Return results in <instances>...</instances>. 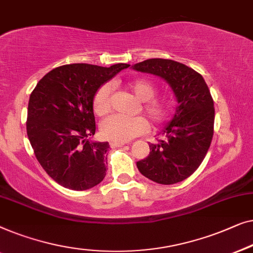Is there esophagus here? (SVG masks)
I'll return each instance as SVG.
<instances>
[{"instance_id":"34e87169","label":"esophagus","mask_w":253,"mask_h":253,"mask_svg":"<svg viewBox=\"0 0 253 253\" xmlns=\"http://www.w3.org/2000/svg\"><path fill=\"white\" fill-rule=\"evenodd\" d=\"M125 142H117V141H111L110 142V147L111 148H120L123 145H125Z\"/></svg>"}]
</instances>
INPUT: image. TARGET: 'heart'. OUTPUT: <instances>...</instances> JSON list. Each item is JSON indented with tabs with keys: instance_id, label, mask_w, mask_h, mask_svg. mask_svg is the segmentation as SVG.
<instances>
[{
	"instance_id": "b5f03b06",
	"label": "heart",
	"mask_w": 253,
	"mask_h": 253,
	"mask_svg": "<svg viewBox=\"0 0 253 253\" xmlns=\"http://www.w3.org/2000/svg\"><path fill=\"white\" fill-rule=\"evenodd\" d=\"M129 89L140 99L142 110L149 119L156 125H161L169 117V105L159 98H154L157 89L148 80H135L129 84ZM112 86L104 84L96 90L92 98V110L96 116H104L111 110ZM148 129V124L141 117H125L112 115L102 120L99 125V133L102 137L110 141L126 142L137 135H141Z\"/></svg>"
}]
</instances>
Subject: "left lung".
I'll use <instances>...</instances> for the list:
<instances>
[{
	"instance_id": "obj_1",
	"label": "left lung",
	"mask_w": 253,
	"mask_h": 253,
	"mask_svg": "<svg viewBox=\"0 0 253 253\" xmlns=\"http://www.w3.org/2000/svg\"><path fill=\"white\" fill-rule=\"evenodd\" d=\"M135 71L161 77L176 97L174 118L150 154L136 163L141 174L161 184H174L189 177L205 158L213 137L214 104L203 77L182 63L151 58L131 66Z\"/></svg>"
}]
</instances>
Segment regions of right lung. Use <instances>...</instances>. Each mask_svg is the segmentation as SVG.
<instances>
[{"instance_id": "1", "label": "right lung", "mask_w": 253, "mask_h": 253, "mask_svg": "<svg viewBox=\"0 0 253 253\" xmlns=\"http://www.w3.org/2000/svg\"><path fill=\"white\" fill-rule=\"evenodd\" d=\"M129 64H70L51 70L30 96L27 136L49 176L71 190H87L106 174L108 142H92L96 90Z\"/></svg>"}]
</instances>
